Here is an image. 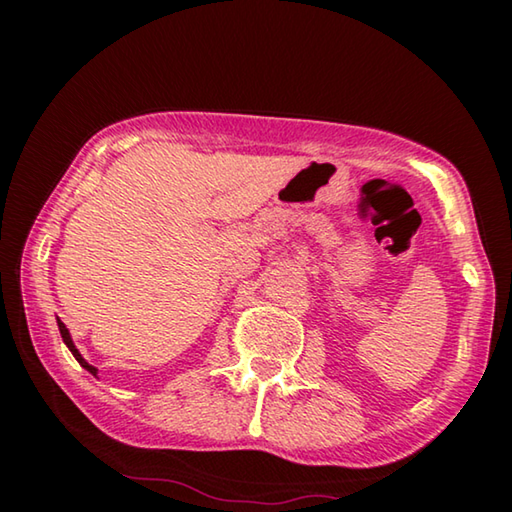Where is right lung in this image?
I'll use <instances>...</instances> for the list:
<instances>
[{
  "instance_id": "add662e5",
  "label": "right lung",
  "mask_w": 512,
  "mask_h": 512,
  "mask_svg": "<svg viewBox=\"0 0 512 512\" xmlns=\"http://www.w3.org/2000/svg\"><path fill=\"white\" fill-rule=\"evenodd\" d=\"M57 325H59L61 339H63V343H65V345H68V350L72 352V356L76 358V361H79V365H81V367H85V369H88V372H90L92 376H96V372H99V369H96L94 365H90L88 361H85V358L81 356V352H79V350H76V345H74V341H72V336H70L68 328H65V325L61 323V319H57Z\"/></svg>"
}]
</instances>
